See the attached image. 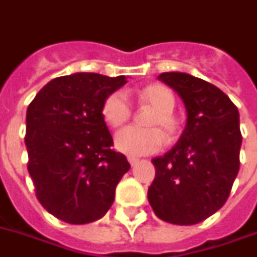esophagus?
<instances>
[{
    "instance_id": "obj_1",
    "label": "esophagus",
    "mask_w": 257,
    "mask_h": 257,
    "mask_svg": "<svg viewBox=\"0 0 257 257\" xmlns=\"http://www.w3.org/2000/svg\"><path fill=\"white\" fill-rule=\"evenodd\" d=\"M128 162L131 163V166H135V165L139 162V159L138 158H134V157H128Z\"/></svg>"
}]
</instances>
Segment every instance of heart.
Returning <instances> with one entry per match:
<instances>
[{
	"label": "heart",
	"mask_w": 257,
	"mask_h": 257,
	"mask_svg": "<svg viewBox=\"0 0 257 257\" xmlns=\"http://www.w3.org/2000/svg\"><path fill=\"white\" fill-rule=\"evenodd\" d=\"M139 100L154 109L147 121L150 128L126 126L114 136L115 148L129 157H143L157 153L165 144V136L173 139L178 131V122L173 115L176 96L170 88L162 84L148 85L139 92ZM102 115L104 121L114 128L126 122L132 115L128 96L122 91H114L107 95L102 104Z\"/></svg>",
	"instance_id": "heart-1"
}]
</instances>
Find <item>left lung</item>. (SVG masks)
Segmentation results:
<instances>
[{
	"mask_svg": "<svg viewBox=\"0 0 257 257\" xmlns=\"http://www.w3.org/2000/svg\"><path fill=\"white\" fill-rule=\"evenodd\" d=\"M158 79L182 99L187 125L176 146L153 159L148 201L165 222L195 225L229 197L240 169V114L225 92L199 77L165 72Z\"/></svg>",
	"mask_w": 257,
	"mask_h": 257,
	"instance_id": "obj_1",
	"label": "left lung"
}]
</instances>
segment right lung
<instances>
[{
	"label": "right lung",
	"instance_id": "add662e5",
	"mask_svg": "<svg viewBox=\"0 0 257 257\" xmlns=\"http://www.w3.org/2000/svg\"><path fill=\"white\" fill-rule=\"evenodd\" d=\"M125 83V76L88 72L61 76L28 106V173L42 206L66 223L100 219L131 169L125 155L110 148L113 138L102 115L107 95Z\"/></svg>",
	"mask_w": 257,
	"mask_h": 257
}]
</instances>
